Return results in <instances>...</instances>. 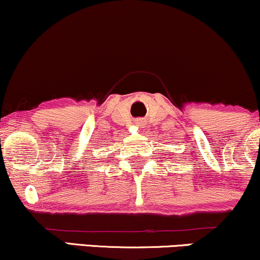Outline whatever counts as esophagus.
<instances>
[{
    "label": "esophagus",
    "instance_id": "obj_1",
    "mask_svg": "<svg viewBox=\"0 0 260 260\" xmlns=\"http://www.w3.org/2000/svg\"><path fill=\"white\" fill-rule=\"evenodd\" d=\"M136 126L139 127V128H142V127H143V121H140V120L137 121V122H136Z\"/></svg>",
    "mask_w": 260,
    "mask_h": 260
}]
</instances>
